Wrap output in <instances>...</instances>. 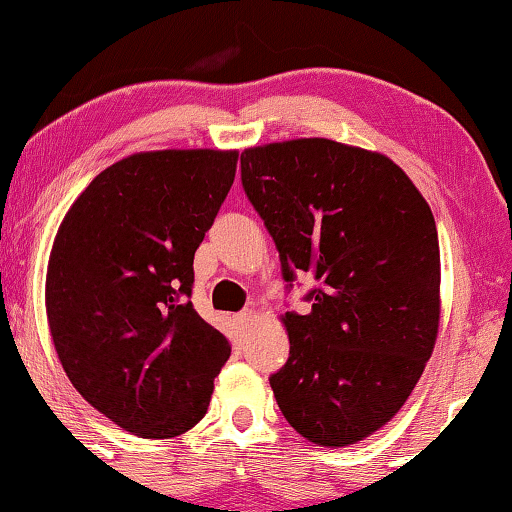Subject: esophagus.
Wrapping results in <instances>:
<instances>
[{"label": "esophagus", "instance_id": "34e87169", "mask_svg": "<svg viewBox=\"0 0 512 512\" xmlns=\"http://www.w3.org/2000/svg\"><path fill=\"white\" fill-rule=\"evenodd\" d=\"M253 317H255V310H243V312H239V315H236V324L248 326L250 322H253Z\"/></svg>", "mask_w": 512, "mask_h": 512}]
</instances>
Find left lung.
<instances>
[{
  "instance_id": "8db88e82",
  "label": "left lung",
  "mask_w": 512,
  "mask_h": 512,
  "mask_svg": "<svg viewBox=\"0 0 512 512\" xmlns=\"http://www.w3.org/2000/svg\"><path fill=\"white\" fill-rule=\"evenodd\" d=\"M241 183L276 241L282 278L319 285L285 312L287 363L271 388L317 446L386 425L421 379L439 331V236L423 195L391 158L324 137L241 154Z\"/></svg>"
}]
</instances>
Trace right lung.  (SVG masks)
Instances as JSON below:
<instances>
[{
    "mask_svg": "<svg viewBox=\"0 0 512 512\" xmlns=\"http://www.w3.org/2000/svg\"><path fill=\"white\" fill-rule=\"evenodd\" d=\"M239 151L165 149L110 165L61 220L45 278L52 342L82 398L144 439L207 414L230 342L197 315L195 250Z\"/></svg>",
    "mask_w": 512,
    "mask_h": 512,
    "instance_id": "1",
    "label": "right lung"
}]
</instances>
